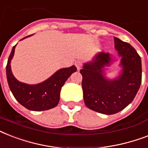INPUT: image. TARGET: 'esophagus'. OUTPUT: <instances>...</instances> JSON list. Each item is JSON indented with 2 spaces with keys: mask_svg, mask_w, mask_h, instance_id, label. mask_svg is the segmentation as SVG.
Listing matches in <instances>:
<instances>
[{
  "mask_svg": "<svg viewBox=\"0 0 148 148\" xmlns=\"http://www.w3.org/2000/svg\"><path fill=\"white\" fill-rule=\"evenodd\" d=\"M75 64V66H76L77 69L80 70L81 69V67H82V64H82V61H81V60H77V61H75V64Z\"/></svg>",
  "mask_w": 148,
  "mask_h": 148,
  "instance_id": "esophagus-1",
  "label": "esophagus"
}]
</instances>
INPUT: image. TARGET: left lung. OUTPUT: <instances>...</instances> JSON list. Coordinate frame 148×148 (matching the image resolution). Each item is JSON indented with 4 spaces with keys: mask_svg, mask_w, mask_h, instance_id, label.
<instances>
[{
    "mask_svg": "<svg viewBox=\"0 0 148 148\" xmlns=\"http://www.w3.org/2000/svg\"><path fill=\"white\" fill-rule=\"evenodd\" d=\"M114 39L121 67L117 77H106L104 67L116 60L110 53H97L80 71L85 105L104 114H116L129 105L140 88L142 77L141 59L136 50L119 38Z\"/></svg>",
    "mask_w": 148,
    "mask_h": 148,
    "instance_id": "1",
    "label": "left lung"
}]
</instances>
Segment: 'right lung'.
<instances>
[{"mask_svg": "<svg viewBox=\"0 0 148 148\" xmlns=\"http://www.w3.org/2000/svg\"><path fill=\"white\" fill-rule=\"evenodd\" d=\"M30 36L31 35L27 36L21 40ZM16 45L13 47L6 67L8 85L14 97L28 110L40 111L53 108L58 105L60 101L61 88L67 78L76 71L77 67L73 65L70 67L59 69L49 78L37 84L23 83L15 78L10 67V61L14 54Z\"/></svg>", "mask_w": 148, "mask_h": 148, "instance_id": "1", "label": "right lung"}]
</instances>
